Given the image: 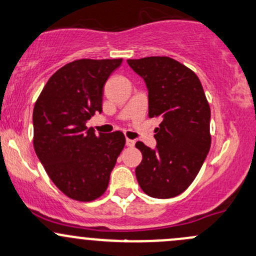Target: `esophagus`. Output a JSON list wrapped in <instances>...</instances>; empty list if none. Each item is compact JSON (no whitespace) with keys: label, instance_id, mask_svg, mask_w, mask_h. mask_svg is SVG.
Returning a JSON list of instances; mask_svg holds the SVG:
<instances>
[{"label":"esophagus","instance_id":"obj_1","mask_svg":"<svg viewBox=\"0 0 256 256\" xmlns=\"http://www.w3.org/2000/svg\"><path fill=\"white\" fill-rule=\"evenodd\" d=\"M126 146L128 147H134L135 146V141L131 138H126Z\"/></svg>","mask_w":256,"mask_h":256}]
</instances>
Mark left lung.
Instances as JSON below:
<instances>
[{
    "instance_id": "8db88e82",
    "label": "left lung",
    "mask_w": 256,
    "mask_h": 256,
    "mask_svg": "<svg viewBox=\"0 0 256 256\" xmlns=\"http://www.w3.org/2000/svg\"><path fill=\"white\" fill-rule=\"evenodd\" d=\"M148 90V116L160 118L154 150L136 142L142 162L136 178L144 194L169 198L194 182L211 146V110L202 84L186 66L166 56L128 60Z\"/></svg>"
}]
</instances>
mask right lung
Masks as SVG:
<instances>
[{"mask_svg":"<svg viewBox=\"0 0 256 256\" xmlns=\"http://www.w3.org/2000/svg\"><path fill=\"white\" fill-rule=\"evenodd\" d=\"M122 58L72 61L55 72L33 112L34 150L54 184L70 198L93 201L106 192L125 146L120 131L96 135L86 122L102 112L104 84Z\"/></svg>","mask_w":256,"mask_h":256,"instance_id":"1","label":"right lung"}]
</instances>
